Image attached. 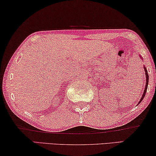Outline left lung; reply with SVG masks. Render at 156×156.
I'll use <instances>...</instances> for the list:
<instances>
[{
    "mask_svg": "<svg viewBox=\"0 0 156 156\" xmlns=\"http://www.w3.org/2000/svg\"><path fill=\"white\" fill-rule=\"evenodd\" d=\"M139 56H140V57L142 58L143 59V58H142V56H141L140 55H139ZM143 66H144V69H145V78H146V82H145V90H144V91H143V95H142V97H141L140 98V100L139 101V102L137 103V105H139L140 104V103L142 102V100H143V98H144V97L145 96V93H146V92H147V85H148V80H149V76H148V74H147V69L145 68V65H143Z\"/></svg>",
    "mask_w": 156,
    "mask_h": 156,
    "instance_id": "8db88e82",
    "label": "left lung"
}]
</instances>
